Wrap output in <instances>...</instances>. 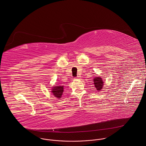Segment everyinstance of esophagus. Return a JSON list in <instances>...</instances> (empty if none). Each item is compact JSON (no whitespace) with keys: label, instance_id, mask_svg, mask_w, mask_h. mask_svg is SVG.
<instances>
[{"label":"esophagus","instance_id":"1","mask_svg":"<svg viewBox=\"0 0 146 146\" xmlns=\"http://www.w3.org/2000/svg\"><path fill=\"white\" fill-rule=\"evenodd\" d=\"M75 79H80V77L78 76H77V77L75 78Z\"/></svg>","mask_w":146,"mask_h":146}]
</instances>
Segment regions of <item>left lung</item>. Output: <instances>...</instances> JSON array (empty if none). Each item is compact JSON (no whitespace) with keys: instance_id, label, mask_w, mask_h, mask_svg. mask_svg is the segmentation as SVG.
Wrapping results in <instances>:
<instances>
[{"instance_id":"left-lung-1","label":"left lung","mask_w":146,"mask_h":146,"mask_svg":"<svg viewBox=\"0 0 146 146\" xmlns=\"http://www.w3.org/2000/svg\"><path fill=\"white\" fill-rule=\"evenodd\" d=\"M93 79H94V84L97 90H101L104 85V82L102 81V78L100 77H97Z\"/></svg>"}]
</instances>
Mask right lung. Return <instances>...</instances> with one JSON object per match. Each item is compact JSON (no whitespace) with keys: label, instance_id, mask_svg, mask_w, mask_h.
I'll list each match as a JSON object with an SVG mask.
<instances>
[{"label":"right lung","instance_id":"obj_1","mask_svg":"<svg viewBox=\"0 0 146 146\" xmlns=\"http://www.w3.org/2000/svg\"><path fill=\"white\" fill-rule=\"evenodd\" d=\"M52 92L56 98H61L63 92V86L60 85V86H54L52 89Z\"/></svg>","mask_w":146,"mask_h":146}]
</instances>
